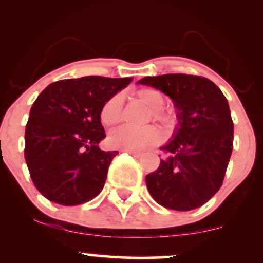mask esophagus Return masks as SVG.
Listing matches in <instances>:
<instances>
[{"label":"esophagus","instance_id":"obj_1","mask_svg":"<svg viewBox=\"0 0 263 263\" xmlns=\"http://www.w3.org/2000/svg\"><path fill=\"white\" fill-rule=\"evenodd\" d=\"M125 152H127V153H129V155L131 156H134V157H141L142 156V152H137V151H125Z\"/></svg>","mask_w":263,"mask_h":263}]
</instances>
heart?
<instances>
[{
  "mask_svg": "<svg viewBox=\"0 0 263 263\" xmlns=\"http://www.w3.org/2000/svg\"><path fill=\"white\" fill-rule=\"evenodd\" d=\"M132 96L144 106L149 108L146 121L158 123L165 136L176 132L180 122V117L174 107L163 106L165 96L161 90L155 87H141L132 93ZM122 99L120 95H114L102 105L100 120L102 125L114 126L122 120ZM162 140L161 131L148 126L144 128L120 127L108 135V144L112 148L122 151H141L147 147L156 146Z\"/></svg>",
  "mask_w": 263,
  "mask_h": 263,
  "instance_id": "b5f03b06",
  "label": "heart"
}]
</instances>
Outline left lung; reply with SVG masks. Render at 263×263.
Returning <instances> with one entry per match:
<instances>
[{"mask_svg": "<svg viewBox=\"0 0 263 263\" xmlns=\"http://www.w3.org/2000/svg\"><path fill=\"white\" fill-rule=\"evenodd\" d=\"M173 100L180 122L165 157L146 176L147 189L162 206L197 209L221 186L234 147V122L224 93L198 75L164 74L138 81Z\"/></svg>", "mask_w": 263, "mask_h": 263, "instance_id": "left-lung-1", "label": "left lung"}]
</instances>
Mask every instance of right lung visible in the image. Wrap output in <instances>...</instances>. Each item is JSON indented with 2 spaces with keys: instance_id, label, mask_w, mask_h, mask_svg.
I'll list each match as a JSON object with an SVG mask.
<instances>
[{
  "instance_id": "right-lung-1",
  "label": "right lung",
  "mask_w": 263,
  "mask_h": 263,
  "mask_svg": "<svg viewBox=\"0 0 263 263\" xmlns=\"http://www.w3.org/2000/svg\"><path fill=\"white\" fill-rule=\"evenodd\" d=\"M132 78L84 77L48 85L32 105L25 134V158L41 194L73 206L91 200L104 188L117 151L105 152L102 105Z\"/></svg>"
}]
</instances>
